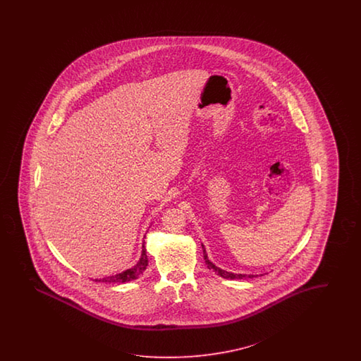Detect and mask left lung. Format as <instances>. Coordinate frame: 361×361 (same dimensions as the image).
<instances>
[{
	"label": "left lung",
	"mask_w": 361,
	"mask_h": 361,
	"mask_svg": "<svg viewBox=\"0 0 361 361\" xmlns=\"http://www.w3.org/2000/svg\"><path fill=\"white\" fill-rule=\"evenodd\" d=\"M202 249H204V259H205V263L208 264L209 270L214 271V273L217 274V275L222 276V278H225V279H245V278H254V276H258V275H246V274L229 273V271H226V270H222V269L217 267L214 263L210 262V261H209L208 254H207V250H205L204 245H202Z\"/></svg>",
	"instance_id": "left-lung-1"
}]
</instances>
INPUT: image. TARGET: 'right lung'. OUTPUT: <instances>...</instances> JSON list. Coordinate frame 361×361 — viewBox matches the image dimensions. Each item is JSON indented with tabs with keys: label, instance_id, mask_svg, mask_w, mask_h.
I'll return each mask as SVG.
<instances>
[{
	"label": "right lung",
	"instance_id": "1",
	"mask_svg": "<svg viewBox=\"0 0 361 361\" xmlns=\"http://www.w3.org/2000/svg\"><path fill=\"white\" fill-rule=\"evenodd\" d=\"M147 266H148V257H147L145 246L142 245V257H140L139 262L136 263L133 267L123 271V273L106 276L103 279H95V281H99V282L102 281V282H106V283H126V282H130V281L139 278L144 273V270L147 269Z\"/></svg>",
	"mask_w": 361,
	"mask_h": 361
}]
</instances>
